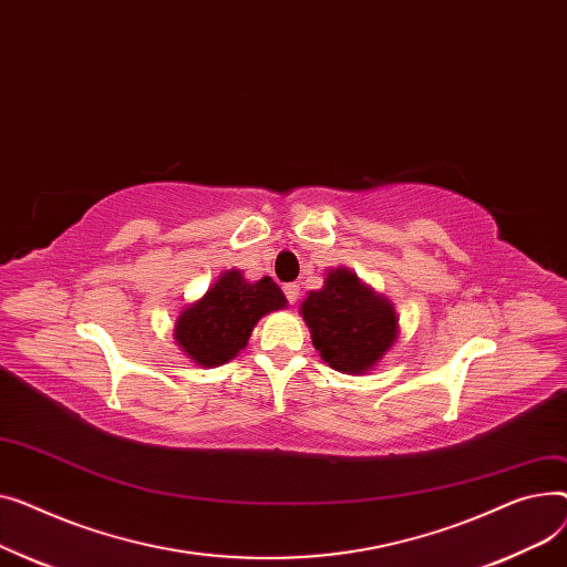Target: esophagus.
<instances>
[{"instance_id":"34e87169","label":"esophagus","mask_w":567,"mask_h":567,"mask_svg":"<svg viewBox=\"0 0 567 567\" xmlns=\"http://www.w3.org/2000/svg\"><path fill=\"white\" fill-rule=\"evenodd\" d=\"M284 292H286V297H288L290 307H295L297 299H299V286H297V284H286V286H284Z\"/></svg>"}]
</instances>
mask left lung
Listing matches in <instances>:
<instances>
[{"instance_id":"left-lung-1","label":"left lung","mask_w":567,"mask_h":567,"mask_svg":"<svg viewBox=\"0 0 567 567\" xmlns=\"http://www.w3.org/2000/svg\"><path fill=\"white\" fill-rule=\"evenodd\" d=\"M299 316L320 359L346 375L373 371L401 334L391 299L348 268H329L322 288L302 299Z\"/></svg>"}]
</instances>
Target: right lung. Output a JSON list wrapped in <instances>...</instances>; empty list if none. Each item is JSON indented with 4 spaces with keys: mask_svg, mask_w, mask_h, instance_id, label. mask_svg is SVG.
<instances>
[{
    "mask_svg": "<svg viewBox=\"0 0 567 567\" xmlns=\"http://www.w3.org/2000/svg\"><path fill=\"white\" fill-rule=\"evenodd\" d=\"M286 307L284 290L270 277L249 281L240 270H226L202 297L183 307L174 339L189 361L215 369L247 348L262 316Z\"/></svg>",
    "mask_w": 567,
    "mask_h": 567,
    "instance_id": "1",
    "label": "right lung"
}]
</instances>
